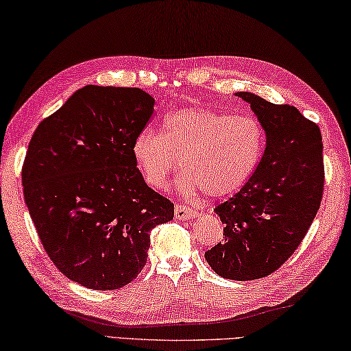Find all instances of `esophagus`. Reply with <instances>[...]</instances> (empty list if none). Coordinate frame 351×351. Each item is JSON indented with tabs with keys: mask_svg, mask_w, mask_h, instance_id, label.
<instances>
[{
	"mask_svg": "<svg viewBox=\"0 0 351 351\" xmlns=\"http://www.w3.org/2000/svg\"><path fill=\"white\" fill-rule=\"evenodd\" d=\"M194 215H196V213H194V210L191 208V206L183 205V204H176V208H174L176 219L186 221V219H191Z\"/></svg>",
	"mask_w": 351,
	"mask_h": 351,
	"instance_id": "esophagus-1",
	"label": "esophagus"
}]
</instances>
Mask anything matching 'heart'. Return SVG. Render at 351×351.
<instances>
[{
    "label": "heart",
    "mask_w": 351,
    "mask_h": 351,
    "mask_svg": "<svg viewBox=\"0 0 351 351\" xmlns=\"http://www.w3.org/2000/svg\"><path fill=\"white\" fill-rule=\"evenodd\" d=\"M264 151V130L250 114H228L213 108L183 107L166 114L162 134L140 130L132 157L149 186L165 189L180 162L182 193L204 189L226 197L243 188Z\"/></svg>",
    "instance_id": "b5f03b06"
}]
</instances>
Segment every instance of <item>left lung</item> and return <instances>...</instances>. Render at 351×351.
<instances>
[{"label": "left lung", "mask_w": 351, "mask_h": 351, "mask_svg": "<svg viewBox=\"0 0 351 351\" xmlns=\"http://www.w3.org/2000/svg\"><path fill=\"white\" fill-rule=\"evenodd\" d=\"M237 96L261 123L266 149L249 182L215 208L226 239L205 260L222 278L247 281L271 275L300 245L320 206L325 169L317 124L294 106L249 91Z\"/></svg>", "instance_id": "left-lung-1"}]
</instances>
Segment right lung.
<instances>
[{
	"mask_svg": "<svg viewBox=\"0 0 351 351\" xmlns=\"http://www.w3.org/2000/svg\"><path fill=\"white\" fill-rule=\"evenodd\" d=\"M154 104L140 88L87 85L29 141L21 182L31 219L56 267L85 288L135 280L152 228L174 217V204L146 185L132 157Z\"/></svg>",
	"mask_w": 351,
	"mask_h": 351,
	"instance_id": "1",
	"label": "right lung"
}]
</instances>
